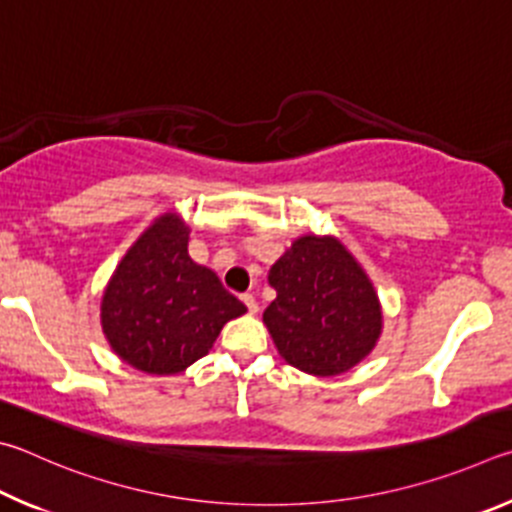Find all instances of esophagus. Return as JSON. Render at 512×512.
<instances>
[{"label":"esophagus","mask_w":512,"mask_h":512,"mask_svg":"<svg viewBox=\"0 0 512 512\" xmlns=\"http://www.w3.org/2000/svg\"><path fill=\"white\" fill-rule=\"evenodd\" d=\"M242 303H245V306H247V310H249V315H256V312H258V301H256V297H254V294H242Z\"/></svg>","instance_id":"esophagus-1"}]
</instances>
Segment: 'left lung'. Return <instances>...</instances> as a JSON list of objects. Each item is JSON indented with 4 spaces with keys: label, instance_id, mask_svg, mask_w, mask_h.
I'll use <instances>...</instances> for the list:
<instances>
[{
    "label": "left lung",
    "instance_id": "1",
    "mask_svg": "<svg viewBox=\"0 0 512 512\" xmlns=\"http://www.w3.org/2000/svg\"><path fill=\"white\" fill-rule=\"evenodd\" d=\"M267 281L276 299L263 324L294 369L335 378L371 355L382 335V303L342 240L306 233L270 267Z\"/></svg>",
    "mask_w": 512,
    "mask_h": 512
}]
</instances>
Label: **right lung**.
<instances>
[{
    "label": "right lung",
    "mask_w": 512,
    "mask_h": 512,
    "mask_svg": "<svg viewBox=\"0 0 512 512\" xmlns=\"http://www.w3.org/2000/svg\"><path fill=\"white\" fill-rule=\"evenodd\" d=\"M191 229L166 211L132 242L101 297L112 351L148 375H177L213 348L222 326L245 315L213 270L188 256Z\"/></svg>",
    "instance_id": "right-lung-1"
}]
</instances>
